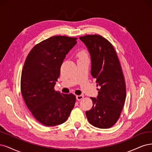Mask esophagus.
Masks as SVG:
<instances>
[{
  "instance_id": "obj_1",
  "label": "esophagus",
  "mask_w": 152,
  "mask_h": 152,
  "mask_svg": "<svg viewBox=\"0 0 152 152\" xmlns=\"http://www.w3.org/2000/svg\"><path fill=\"white\" fill-rule=\"evenodd\" d=\"M83 97H84V96L82 95H77V96H76V99H77V100H81L83 99Z\"/></svg>"
}]
</instances>
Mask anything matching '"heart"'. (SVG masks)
I'll return each instance as SVG.
<instances>
[{
  "mask_svg": "<svg viewBox=\"0 0 152 152\" xmlns=\"http://www.w3.org/2000/svg\"><path fill=\"white\" fill-rule=\"evenodd\" d=\"M76 56L77 58V59H81V58L88 57V55L85 49H80L76 52Z\"/></svg>",
  "mask_w": 152,
  "mask_h": 152,
  "instance_id": "1",
  "label": "heart"
}]
</instances>
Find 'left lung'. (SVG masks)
<instances>
[{
  "label": "left lung",
  "instance_id": "1",
  "mask_svg": "<svg viewBox=\"0 0 152 152\" xmlns=\"http://www.w3.org/2000/svg\"><path fill=\"white\" fill-rule=\"evenodd\" d=\"M91 57V75L100 87L96 98L91 97L92 108L86 111L90 123L101 129L109 128L119 119L126 100L124 77L114 47L98 35L80 37Z\"/></svg>",
  "mask_w": 152,
  "mask_h": 152
}]
</instances>
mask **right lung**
<instances>
[{
	"label": "right lung",
	"instance_id": "add662e5",
	"mask_svg": "<svg viewBox=\"0 0 152 152\" xmlns=\"http://www.w3.org/2000/svg\"><path fill=\"white\" fill-rule=\"evenodd\" d=\"M77 38L54 36L34 47L24 62L21 78L23 99L35 118L43 125L64 123L74 108L76 96L55 91L61 67Z\"/></svg>",
	"mask_w": 152,
	"mask_h": 152
}]
</instances>
